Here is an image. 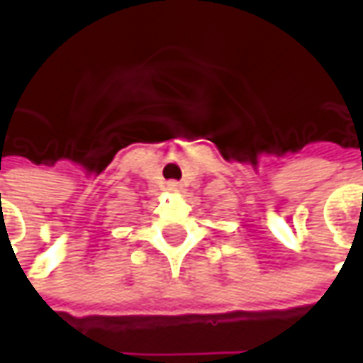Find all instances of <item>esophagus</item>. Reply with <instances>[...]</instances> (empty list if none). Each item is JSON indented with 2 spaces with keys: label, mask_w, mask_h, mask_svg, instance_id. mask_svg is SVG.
I'll use <instances>...</instances> for the list:
<instances>
[{
  "label": "esophagus",
  "mask_w": 363,
  "mask_h": 363,
  "mask_svg": "<svg viewBox=\"0 0 363 363\" xmlns=\"http://www.w3.org/2000/svg\"><path fill=\"white\" fill-rule=\"evenodd\" d=\"M167 189L171 190V192H179L181 190V184L177 181H171V182H167Z\"/></svg>",
  "instance_id": "34e87169"
}]
</instances>
